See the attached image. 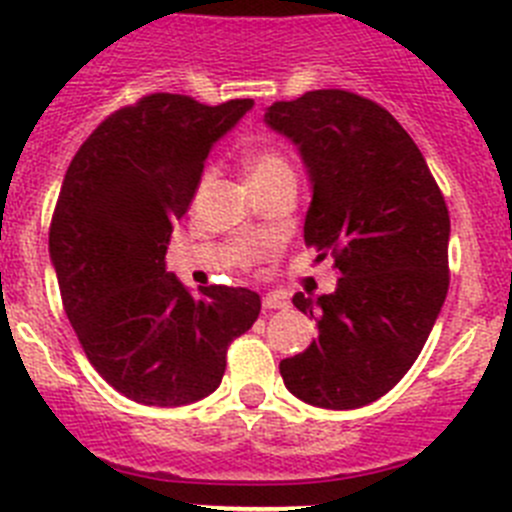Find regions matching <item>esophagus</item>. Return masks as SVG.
I'll list each match as a JSON object with an SVG mask.
<instances>
[{
    "mask_svg": "<svg viewBox=\"0 0 512 512\" xmlns=\"http://www.w3.org/2000/svg\"><path fill=\"white\" fill-rule=\"evenodd\" d=\"M289 307V300L282 295H266L264 297V310H284Z\"/></svg>",
    "mask_w": 512,
    "mask_h": 512,
    "instance_id": "esophagus-1",
    "label": "esophagus"
}]
</instances>
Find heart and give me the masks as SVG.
Here are the masks:
<instances>
[{
	"label": "heart",
	"instance_id": "heart-1",
	"mask_svg": "<svg viewBox=\"0 0 512 512\" xmlns=\"http://www.w3.org/2000/svg\"><path fill=\"white\" fill-rule=\"evenodd\" d=\"M248 176L251 184H264L277 176H292V169L277 148H259L248 158Z\"/></svg>",
	"mask_w": 512,
	"mask_h": 512
}]
</instances>
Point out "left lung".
Masks as SVG:
<instances>
[{
  "label": "left lung",
  "instance_id": "1",
  "mask_svg": "<svg viewBox=\"0 0 512 512\" xmlns=\"http://www.w3.org/2000/svg\"><path fill=\"white\" fill-rule=\"evenodd\" d=\"M264 120L310 176L305 243L341 271L333 295L292 297L318 318V338L279 372L307 405L361 408L408 374L431 336L449 292V210L420 148L372 99L318 89L274 102Z\"/></svg>",
  "mask_w": 512,
  "mask_h": 512
}]
</instances>
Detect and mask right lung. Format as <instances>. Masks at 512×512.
<instances>
[{
    "mask_svg": "<svg viewBox=\"0 0 512 512\" xmlns=\"http://www.w3.org/2000/svg\"><path fill=\"white\" fill-rule=\"evenodd\" d=\"M251 107L148 94L107 117L63 176L48 235L63 310L89 364L130 400L179 408L215 392L228 346L259 318L251 289L194 297L166 271L207 153Z\"/></svg>",
    "mask_w": 512,
    "mask_h": 512,
    "instance_id": "obj_1",
    "label": "right lung"
}]
</instances>
